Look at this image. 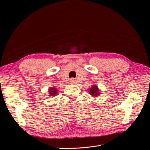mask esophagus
I'll use <instances>...</instances> for the list:
<instances>
[{"mask_svg":"<svg viewBox=\"0 0 150 150\" xmlns=\"http://www.w3.org/2000/svg\"><path fill=\"white\" fill-rule=\"evenodd\" d=\"M70 82L71 84H75V80L74 79V78H72V79L70 80Z\"/></svg>","mask_w":150,"mask_h":150,"instance_id":"obj_1","label":"esophagus"}]
</instances>
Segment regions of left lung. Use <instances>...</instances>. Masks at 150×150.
<instances>
[{
    "label": "left lung",
    "mask_w": 150,
    "mask_h": 150,
    "mask_svg": "<svg viewBox=\"0 0 150 150\" xmlns=\"http://www.w3.org/2000/svg\"><path fill=\"white\" fill-rule=\"evenodd\" d=\"M89 91H88L89 94H90V95L93 98L97 97L98 96H99L100 95V89H98V86L96 84L92 85V87L91 88H89Z\"/></svg>",
    "instance_id": "obj_1"
}]
</instances>
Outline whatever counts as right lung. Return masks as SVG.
<instances>
[{
  "mask_svg": "<svg viewBox=\"0 0 150 150\" xmlns=\"http://www.w3.org/2000/svg\"><path fill=\"white\" fill-rule=\"evenodd\" d=\"M48 91H49L48 92H49V96H50V97L56 96L57 95H58V91L55 87L50 88Z\"/></svg>",
  "mask_w": 150,
  "mask_h": 150,
  "instance_id": "obj_1",
  "label": "right lung"
}]
</instances>
